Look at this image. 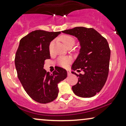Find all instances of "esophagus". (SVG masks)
I'll list each match as a JSON object with an SVG mask.
<instances>
[{"label": "esophagus", "instance_id": "obj_1", "mask_svg": "<svg viewBox=\"0 0 126 126\" xmlns=\"http://www.w3.org/2000/svg\"><path fill=\"white\" fill-rule=\"evenodd\" d=\"M67 75H68V76H69V75H71V71H70V70H67Z\"/></svg>", "mask_w": 126, "mask_h": 126}]
</instances>
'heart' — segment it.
Segmentation results:
<instances>
[{
  "mask_svg": "<svg viewBox=\"0 0 126 126\" xmlns=\"http://www.w3.org/2000/svg\"><path fill=\"white\" fill-rule=\"evenodd\" d=\"M62 41L63 42V44L66 47H67V46L70 44H75V39L73 37L70 35H65L62 37ZM53 46V43H51L50 45V48H51ZM58 63L60 65H61L63 67H66L67 65L70 63V59L67 57H60L59 59L58 60Z\"/></svg>",
  "mask_w": 126,
  "mask_h": 126,
  "instance_id": "obj_1",
  "label": "heart"
}]
</instances>
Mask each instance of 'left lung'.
<instances>
[{
  "instance_id": "left-lung-1",
  "label": "left lung",
  "mask_w": 126,
  "mask_h": 126,
  "mask_svg": "<svg viewBox=\"0 0 126 126\" xmlns=\"http://www.w3.org/2000/svg\"><path fill=\"white\" fill-rule=\"evenodd\" d=\"M62 32L76 37L80 46L72 69L83 73L72 72L79 77L77 84L72 86L73 92L82 98L95 96L107 79L111 54L107 41L94 28L79 27Z\"/></svg>"
}]
</instances>
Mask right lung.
<instances>
[{"label":"right lung","mask_w":126,"mask_h":126,"mask_svg":"<svg viewBox=\"0 0 126 126\" xmlns=\"http://www.w3.org/2000/svg\"><path fill=\"white\" fill-rule=\"evenodd\" d=\"M60 32L32 31L20 40L15 64L19 80L29 96L39 103L46 104L57 97V85L67 77V71L57 67L50 74L44 69L50 59L49 46Z\"/></svg>","instance_id":"add662e5"}]
</instances>
